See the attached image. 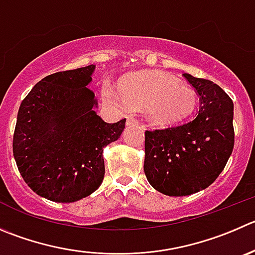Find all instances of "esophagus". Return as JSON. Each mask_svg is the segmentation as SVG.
Segmentation results:
<instances>
[{"label": "esophagus", "mask_w": 255, "mask_h": 255, "mask_svg": "<svg viewBox=\"0 0 255 255\" xmlns=\"http://www.w3.org/2000/svg\"><path fill=\"white\" fill-rule=\"evenodd\" d=\"M135 124H137V121L135 120L132 116H128V118H126V125L129 126V125H135Z\"/></svg>", "instance_id": "esophagus-1"}]
</instances>
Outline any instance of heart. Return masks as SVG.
I'll return each instance as SVG.
<instances>
[{
	"label": "heart",
	"mask_w": 255,
	"mask_h": 255,
	"mask_svg": "<svg viewBox=\"0 0 255 255\" xmlns=\"http://www.w3.org/2000/svg\"><path fill=\"white\" fill-rule=\"evenodd\" d=\"M103 95L119 108H145L147 120L156 126H171L188 119L199 103L195 90L179 84L162 72H144L129 76L121 90L110 82L103 86Z\"/></svg>",
	"instance_id": "heart-1"
}]
</instances>
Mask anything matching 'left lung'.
<instances>
[{"label": "left lung", "mask_w": 255, "mask_h": 255, "mask_svg": "<svg viewBox=\"0 0 255 255\" xmlns=\"http://www.w3.org/2000/svg\"><path fill=\"white\" fill-rule=\"evenodd\" d=\"M184 77L199 94L198 115L176 128L145 132V175L155 190L169 196L207 189L234 147L232 99L210 80Z\"/></svg>", "instance_id": "1"}]
</instances>
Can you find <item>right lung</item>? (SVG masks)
<instances>
[{
  "instance_id": "1",
  "label": "right lung",
  "mask_w": 255,
  "mask_h": 255,
  "mask_svg": "<svg viewBox=\"0 0 255 255\" xmlns=\"http://www.w3.org/2000/svg\"><path fill=\"white\" fill-rule=\"evenodd\" d=\"M95 65L48 75L21 103L13 156L37 195L74 203L98 190L105 175L104 147L116 141L125 119L108 124L96 114L98 99L86 87Z\"/></svg>"
}]
</instances>
